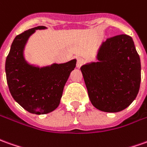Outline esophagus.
Instances as JSON below:
<instances>
[{"label": "esophagus", "mask_w": 147, "mask_h": 147, "mask_svg": "<svg viewBox=\"0 0 147 147\" xmlns=\"http://www.w3.org/2000/svg\"><path fill=\"white\" fill-rule=\"evenodd\" d=\"M83 63H84V59H81V58H79L77 59V62H76V67L78 68H80L83 65Z\"/></svg>", "instance_id": "obj_1"}]
</instances>
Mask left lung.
I'll return each instance as SVG.
<instances>
[{"label":"left lung","mask_w":147,"mask_h":147,"mask_svg":"<svg viewBox=\"0 0 147 147\" xmlns=\"http://www.w3.org/2000/svg\"><path fill=\"white\" fill-rule=\"evenodd\" d=\"M97 59L80 67L91 103L100 111H121L134 100L140 88V58L132 38L120 34L108 38Z\"/></svg>","instance_id":"8db88e82"}]
</instances>
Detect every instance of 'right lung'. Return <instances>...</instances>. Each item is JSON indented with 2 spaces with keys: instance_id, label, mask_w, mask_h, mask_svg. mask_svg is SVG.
<instances>
[{
  "instance_id": "right-lung-1",
  "label": "right lung",
  "mask_w": 147,
  "mask_h": 147,
  "mask_svg": "<svg viewBox=\"0 0 147 147\" xmlns=\"http://www.w3.org/2000/svg\"><path fill=\"white\" fill-rule=\"evenodd\" d=\"M40 26L15 37L5 61L7 84L12 96L26 111L34 114H46L54 111L59 103L63 88L76 59L65 63L38 67L29 64L23 51L28 38Z\"/></svg>"
}]
</instances>
